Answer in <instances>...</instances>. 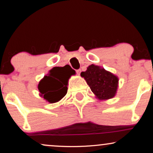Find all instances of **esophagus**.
<instances>
[{"label":"esophagus","mask_w":153,"mask_h":153,"mask_svg":"<svg viewBox=\"0 0 153 153\" xmlns=\"http://www.w3.org/2000/svg\"><path fill=\"white\" fill-rule=\"evenodd\" d=\"M81 69H79V70H76V74H78V75H79V74H80V73H81Z\"/></svg>","instance_id":"obj_1"}]
</instances>
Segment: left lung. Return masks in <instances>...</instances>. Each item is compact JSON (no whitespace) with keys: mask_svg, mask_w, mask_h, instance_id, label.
<instances>
[{"mask_svg":"<svg viewBox=\"0 0 153 153\" xmlns=\"http://www.w3.org/2000/svg\"><path fill=\"white\" fill-rule=\"evenodd\" d=\"M81 76L85 79L98 99H111L116 95L118 88V77L104 69L91 65L85 72L81 73Z\"/></svg>","mask_w":153,"mask_h":153,"instance_id":"8db88e82","label":"left lung"}]
</instances>
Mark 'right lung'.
Instances as JSON below:
<instances>
[{
    "mask_svg": "<svg viewBox=\"0 0 153 153\" xmlns=\"http://www.w3.org/2000/svg\"><path fill=\"white\" fill-rule=\"evenodd\" d=\"M71 70L70 71L69 70ZM74 70L69 65L62 68H54L49 76L39 81L38 90L41 95L50 103H55L62 99L68 92V81Z\"/></svg>",
    "mask_w": 153,
    "mask_h": 153,
    "instance_id": "1",
    "label": "right lung"
}]
</instances>
